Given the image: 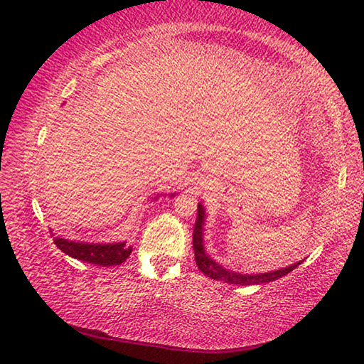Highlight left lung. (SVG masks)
I'll list each match as a JSON object with an SVG mask.
<instances>
[{
	"instance_id": "8db88e82",
	"label": "left lung",
	"mask_w": 364,
	"mask_h": 364,
	"mask_svg": "<svg viewBox=\"0 0 364 364\" xmlns=\"http://www.w3.org/2000/svg\"><path fill=\"white\" fill-rule=\"evenodd\" d=\"M205 208L202 204L197 205V220L194 226L193 234V245H194V254H196V264L202 273L208 278L215 281H223L228 284H237V286H255V284H267V282L276 281L291 273L299 264L304 262L300 260L294 264H289L286 268L268 271V273H239V271H232L230 268L223 267L218 262H215L213 258L207 254L204 247V226H205Z\"/></svg>"
}]
</instances>
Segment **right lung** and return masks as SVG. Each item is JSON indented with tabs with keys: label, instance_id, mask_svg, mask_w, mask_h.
Masks as SVG:
<instances>
[{
	"label": "right lung",
	"instance_id": "add662e5",
	"mask_svg": "<svg viewBox=\"0 0 364 364\" xmlns=\"http://www.w3.org/2000/svg\"><path fill=\"white\" fill-rule=\"evenodd\" d=\"M162 194H157L154 200ZM170 196H176V193H171ZM53 231V230H51ZM54 236V234H53ZM54 244L58 249L64 252L65 255L77 260H82L86 263L101 264V267H112V264H120L127 260L132 254V245H128L127 241L123 242H80V241H70V239L64 237H54Z\"/></svg>",
	"mask_w": 364,
	"mask_h": 364
}]
</instances>
